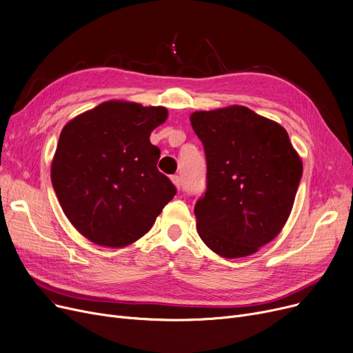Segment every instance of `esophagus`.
I'll list each match as a JSON object with an SVG mask.
<instances>
[{"instance_id": "obj_1", "label": "esophagus", "mask_w": 353, "mask_h": 353, "mask_svg": "<svg viewBox=\"0 0 353 353\" xmlns=\"http://www.w3.org/2000/svg\"><path fill=\"white\" fill-rule=\"evenodd\" d=\"M172 181H173V184H174V186H176L177 189H180V186H181L180 176H172Z\"/></svg>"}]
</instances>
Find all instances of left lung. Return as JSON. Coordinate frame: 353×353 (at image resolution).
<instances>
[{
    "label": "left lung",
    "mask_w": 353,
    "mask_h": 353,
    "mask_svg": "<svg viewBox=\"0 0 353 353\" xmlns=\"http://www.w3.org/2000/svg\"><path fill=\"white\" fill-rule=\"evenodd\" d=\"M190 123L208 161L206 193L194 206L197 233L221 257L250 256L286 225L302 159L279 123L245 105L194 111Z\"/></svg>",
    "instance_id": "8db88e82"
}]
</instances>
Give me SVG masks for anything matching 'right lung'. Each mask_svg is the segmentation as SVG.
I'll list each match as a JSON object with an SVG mask.
<instances>
[{
    "label": "right lung",
    "instance_id": "obj_1",
    "mask_svg": "<svg viewBox=\"0 0 353 353\" xmlns=\"http://www.w3.org/2000/svg\"><path fill=\"white\" fill-rule=\"evenodd\" d=\"M169 111L108 100L70 120L51 161V181L70 223L90 242L125 248L152 229L174 194L157 170L150 134Z\"/></svg>",
    "mask_w": 353,
    "mask_h": 353
}]
</instances>
